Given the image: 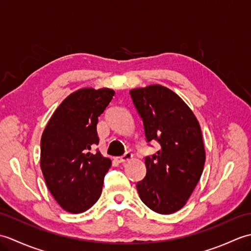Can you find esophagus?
I'll return each instance as SVG.
<instances>
[{"label":"esophagus","instance_id":"esophagus-1","mask_svg":"<svg viewBox=\"0 0 251 251\" xmlns=\"http://www.w3.org/2000/svg\"><path fill=\"white\" fill-rule=\"evenodd\" d=\"M132 158V154L131 153H129V152H126L124 155L123 156H119V157H116L115 159L119 163H126V162H128V161H130V159Z\"/></svg>","mask_w":251,"mask_h":251}]
</instances>
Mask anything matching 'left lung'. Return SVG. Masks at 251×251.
I'll return each mask as SVG.
<instances>
[{
    "instance_id": "left-lung-1",
    "label": "left lung",
    "mask_w": 251,
    "mask_h": 251,
    "mask_svg": "<svg viewBox=\"0 0 251 251\" xmlns=\"http://www.w3.org/2000/svg\"><path fill=\"white\" fill-rule=\"evenodd\" d=\"M140 114L148 142L156 140L161 149L146 158L147 176L137 183L138 194L157 214L181 209L204 169L206 153L200 123L179 96L162 85L130 90Z\"/></svg>"
}]
</instances>
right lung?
Listing matches in <instances>:
<instances>
[{
    "instance_id": "obj_1",
    "label": "right lung",
    "mask_w": 251,
    "mask_h": 251,
    "mask_svg": "<svg viewBox=\"0 0 251 251\" xmlns=\"http://www.w3.org/2000/svg\"><path fill=\"white\" fill-rule=\"evenodd\" d=\"M115 92L79 88L55 110L41 138L40 166L47 188L59 206L71 214L88 210L99 200L111 159L99 151L98 117Z\"/></svg>"
}]
</instances>
